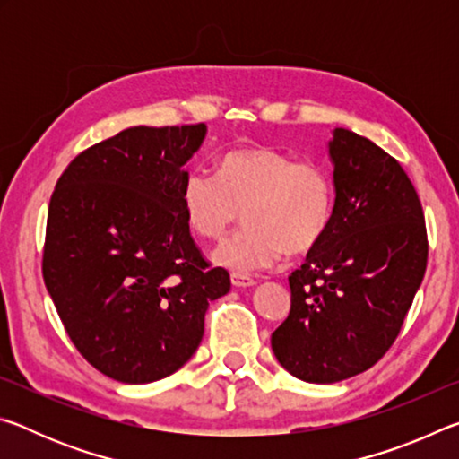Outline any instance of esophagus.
Segmentation results:
<instances>
[{
	"mask_svg": "<svg viewBox=\"0 0 459 459\" xmlns=\"http://www.w3.org/2000/svg\"><path fill=\"white\" fill-rule=\"evenodd\" d=\"M230 283L235 287H251V285H255V279L251 275H245V273H232Z\"/></svg>",
	"mask_w": 459,
	"mask_h": 459,
	"instance_id": "1",
	"label": "esophagus"
}]
</instances>
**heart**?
I'll list each match as a JSON object with an SVG mask.
<instances>
[{"label":"heart","mask_w":459,"mask_h":459,"mask_svg":"<svg viewBox=\"0 0 459 459\" xmlns=\"http://www.w3.org/2000/svg\"><path fill=\"white\" fill-rule=\"evenodd\" d=\"M188 227L206 240H221L240 219L247 224L216 248L214 259L237 273L267 269L290 255L322 243L336 212L332 169L316 160H295L273 147L230 150L219 174L192 169L182 182Z\"/></svg>","instance_id":"b5f03b06"}]
</instances>
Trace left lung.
I'll return each instance as SVG.
<instances>
[{
  "label": "left lung",
  "instance_id": "8db88e82",
  "mask_svg": "<svg viewBox=\"0 0 459 459\" xmlns=\"http://www.w3.org/2000/svg\"><path fill=\"white\" fill-rule=\"evenodd\" d=\"M336 212L328 235L290 275L291 309L271 333L285 370L338 383L383 359L427 267L425 216L399 161L348 129L330 142Z\"/></svg>",
  "mask_w": 459,
  "mask_h": 459
}]
</instances>
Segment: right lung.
Returning <instances> with one entry per match:
<instances>
[{"instance_id": "obj_1", "label": "right lung", "mask_w": 459, "mask_h": 459, "mask_svg": "<svg viewBox=\"0 0 459 459\" xmlns=\"http://www.w3.org/2000/svg\"><path fill=\"white\" fill-rule=\"evenodd\" d=\"M204 135V123L129 127L76 155L52 192L46 290L82 359L119 383L184 367L208 304L230 290L182 208V166Z\"/></svg>"}]
</instances>
